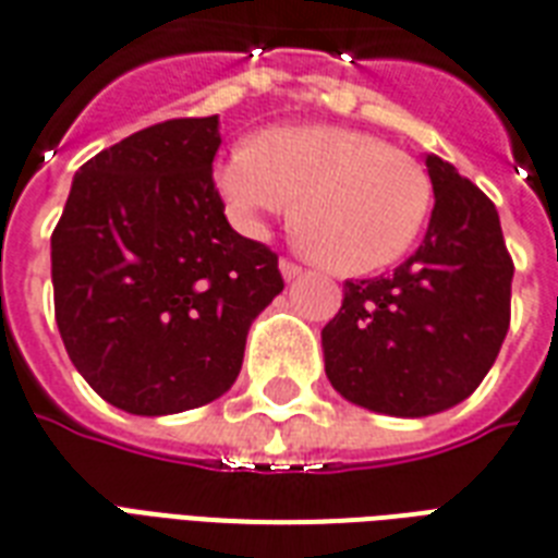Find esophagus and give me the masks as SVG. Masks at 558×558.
I'll return each mask as SVG.
<instances>
[{
	"label": "esophagus",
	"mask_w": 558,
	"mask_h": 558,
	"mask_svg": "<svg viewBox=\"0 0 558 558\" xmlns=\"http://www.w3.org/2000/svg\"><path fill=\"white\" fill-rule=\"evenodd\" d=\"M301 266H298V263H292V260H280V275H283V280H295L298 275H301Z\"/></svg>",
	"instance_id": "1"
}]
</instances>
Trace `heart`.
<instances>
[{"label": "heart", "instance_id": "obj_1", "mask_svg": "<svg viewBox=\"0 0 558 558\" xmlns=\"http://www.w3.org/2000/svg\"><path fill=\"white\" fill-rule=\"evenodd\" d=\"M236 226L257 234L295 202L292 236L318 266L365 275L414 245L432 179L408 153L348 126H271L236 144L214 173Z\"/></svg>", "mask_w": 558, "mask_h": 558}]
</instances>
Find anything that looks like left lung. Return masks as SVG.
<instances>
[{"label":"left lung","mask_w":558,"mask_h":558,"mask_svg":"<svg viewBox=\"0 0 558 558\" xmlns=\"http://www.w3.org/2000/svg\"><path fill=\"white\" fill-rule=\"evenodd\" d=\"M434 210L423 243L393 275L348 280L322 330L324 371L376 414L428 416L484 381L510 330L512 260L481 187L425 156Z\"/></svg>","instance_id":"8db88e82"}]
</instances>
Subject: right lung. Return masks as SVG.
Returning <instances> with one entry per match:
<instances>
[{"mask_svg":"<svg viewBox=\"0 0 558 558\" xmlns=\"http://www.w3.org/2000/svg\"><path fill=\"white\" fill-rule=\"evenodd\" d=\"M219 144L217 116L138 130L74 173L51 234L65 353L126 414L222 397L248 327L283 292L278 254L228 226L210 177Z\"/></svg>","mask_w":558,"mask_h":558,"instance_id":"obj_1","label":"right lung"}]
</instances>
